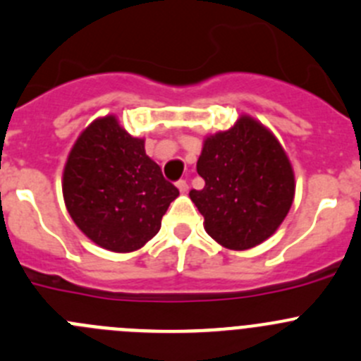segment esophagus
Wrapping results in <instances>:
<instances>
[{
  "label": "esophagus",
  "mask_w": 361,
  "mask_h": 361,
  "mask_svg": "<svg viewBox=\"0 0 361 361\" xmlns=\"http://www.w3.org/2000/svg\"><path fill=\"white\" fill-rule=\"evenodd\" d=\"M176 187H178V190L181 192V194H185V192H188V183H187V180H178V181H176Z\"/></svg>",
  "instance_id": "34e87169"
}]
</instances>
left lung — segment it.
I'll return each instance as SVG.
<instances>
[{"label":"left lung","mask_w":361,"mask_h":361,"mask_svg":"<svg viewBox=\"0 0 361 361\" xmlns=\"http://www.w3.org/2000/svg\"><path fill=\"white\" fill-rule=\"evenodd\" d=\"M204 180L190 199L204 229L231 250L262 243L277 231L295 197V174L277 139L252 118L209 135L197 160Z\"/></svg>","instance_id":"left-lung-1"}]
</instances>
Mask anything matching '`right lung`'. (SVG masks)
<instances>
[{
    "mask_svg": "<svg viewBox=\"0 0 361 361\" xmlns=\"http://www.w3.org/2000/svg\"><path fill=\"white\" fill-rule=\"evenodd\" d=\"M63 195L72 220L90 240L107 250L132 252L159 233L180 192L146 155L145 141L106 116L73 145Z\"/></svg>",
    "mask_w": 361,
    "mask_h": 361,
    "instance_id": "right-lung-1",
    "label": "right lung"
}]
</instances>
